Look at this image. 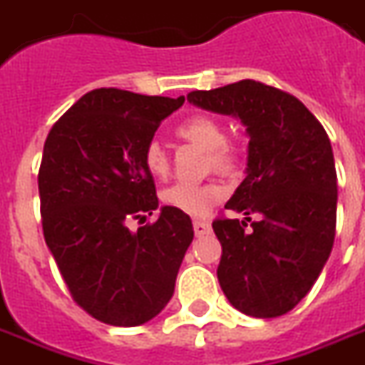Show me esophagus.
<instances>
[{"instance_id":"1","label":"esophagus","mask_w":365,"mask_h":365,"mask_svg":"<svg viewBox=\"0 0 365 365\" xmlns=\"http://www.w3.org/2000/svg\"><path fill=\"white\" fill-rule=\"evenodd\" d=\"M194 232L196 236H205L211 232V225L207 221H194Z\"/></svg>"}]
</instances>
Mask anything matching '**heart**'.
<instances>
[{"label":"heart","instance_id":"obj_1","mask_svg":"<svg viewBox=\"0 0 365 365\" xmlns=\"http://www.w3.org/2000/svg\"><path fill=\"white\" fill-rule=\"evenodd\" d=\"M177 137L186 143L196 144L203 150H209V168H213L219 173L230 175L240 168L238 152L227 143L225 127L209 115L197 114L185 120L177 127ZM143 163L144 169L154 179H165L169 175V156L158 140H152L144 146ZM160 197L165 207L190 217H202L225 197V188L215 180H207L202 185L177 182L168 186Z\"/></svg>","mask_w":365,"mask_h":365}]
</instances>
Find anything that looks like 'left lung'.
<instances>
[{
	"mask_svg": "<svg viewBox=\"0 0 365 365\" xmlns=\"http://www.w3.org/2000/svg\"><path fill=\"white\" fill-rule=\"evenodd\" d=\"M188 101L236 115L250 135L247 177L225 205L245 221H213L221 289L247 316L287 314L314 285L335 240L337 173L326 129L297 97L255 80L192 91ZM251 212L262 219L247 229Z\"/></svg>",
	"mask_w": 365,
	"mask_h": 365,
	"instance_id": "obj_1",
	"label": "left lung"
}]
</instances>
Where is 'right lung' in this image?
Returning <instances> with one entry per match:
<instances>
[{
	"mask_svg": "<svg viewBox=\"0 0 365 365\" xmlns=\"http://www.w3.org/2000/svg\"><path fill=\"white\" fill-rule=\"evenodd\" d=\"M182 103L95 89L45 140L38 175L45 244L76 303L110 326H140L165 309L194 238L190 217L171 207L129 230L158 209L144 146Z\"/></svg>",
	"mask_w": 365,
	"mask_h": 365,
	"instance_id": "obj_1",
	"label": "right lung"
}]
</instances>
